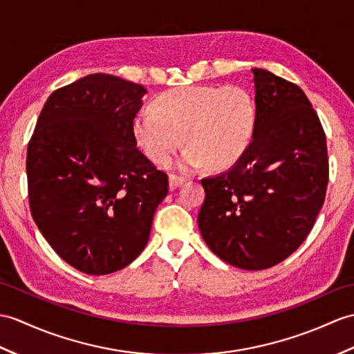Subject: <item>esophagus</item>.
Segmentation results:
<instances>
[{
  "label": "esophagus",
  "instance_id": "obj_1",
  "mask_svg": "<svg viewBox=\"0 0 354 354\" xmlns=\"http://www.w3.org/2000/svg\"><path fill=\"white\" fill-rule=\"evenodd\" d=\"M185 183V178L184 176H179V175H170L169 178V185L171 190H175L179 185H183Z\"/></svg>",
  "mask_w": 354,
  "mask_h": 354
}]
</instances>
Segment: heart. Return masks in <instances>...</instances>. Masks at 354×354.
<instances>
[{
  "label": "heart",
  "instance_id": "obj_1",
  "mask_svg": "<svg viewBox=\"0 0 354 354\" xmlns=\"http://www.w3.org/2000/svg\"><path fill=\"white\" fill-rule=\"evenodd\" d=\"M133 120V136L147 157L166 162L185 142L180 164L227 169L249 149L257 129V105L240 86L170 88Z\"/></svg>",
  "mask_w": 354,
  "mask_h": 354
}]
</instances>
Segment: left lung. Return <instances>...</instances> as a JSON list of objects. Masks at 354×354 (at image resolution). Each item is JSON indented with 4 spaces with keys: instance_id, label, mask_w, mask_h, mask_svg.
<instances>
[{
    "instance_id": "8db88e82",
    "label": "left lung",
    "mask_w": 354,
    "mask_h": 354,
    "mask_svg": "<svg viewBox=\"0 0 354 354\" xmlns=\"http://www.w3.org/2000/svg\"><path fill=\"white\" fill-rule=\"evenodd\" d=\"M257 129L232 169L202 179L201 234L220 259L270 268L306 240L328 183L326 134L305 92L266 69H252Z\"/></svg>"
}]
</instances>
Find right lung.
Returning a JSON list of instances; mask_svg holds the SVG:
<instances>
[{
    "label": "right lung",
    "instance_id": "1",
    "mask_svg": "<svg viewBox=\"0 0 354 354\" xmlns=\"http://www.w3.org/2000/svg\"><path fill=\"white\" fill-rule=\"evenodd\" d=\"M146 88L92 73L48 97L28 142L31 216L59 257L87 274L131 264L149 240L169 178L137 147Z\"/></svg>",
    "mask_w": 354,
    "mask_h": 354
}]
</instances>
